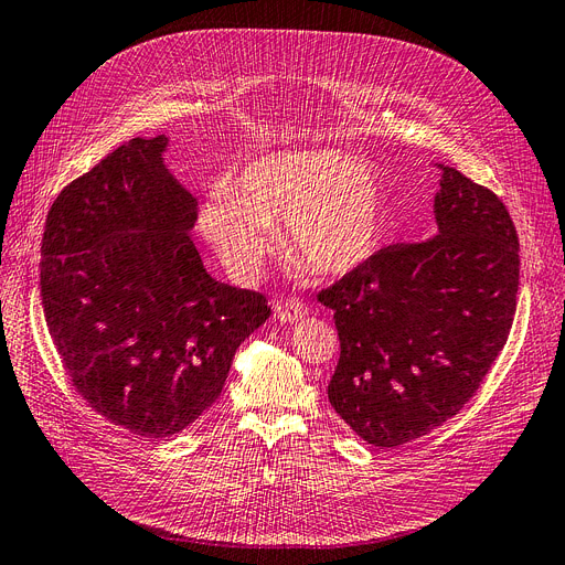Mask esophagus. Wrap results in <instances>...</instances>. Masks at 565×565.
Segmentation results:
<instances>
[{
    "mask_svg": "<svg viewBox=\"0 0 565 565\" xmlns=\"http://www.w3.org/2000/svg\"><path fill=\"white\" fill-rule=\"evenodd\" d=\"M275 313H277L279 321H284V323H296V321H300V318H305L309 313V307L302 300H298V298H286V300H281L277 305Z\"/></svg>",
    "mask_w": 565,
    "mask_h": 565,
    "instance_id": "obj_1",
    "label": "esophagus"
}]
</instances>
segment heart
<instances>
[{"instance_id":"heart-1","label":"heart","mask_w":565,"mask_h":565,"mask_svg":"<svg viewBox=\"0 0 565 565\" xmlns=\"http://www.w3.org/2000/svg\"><path fill=\"white\" fill-rule=\"evenodd\" d=\"M286 224L290 254L321 275H347L370 260L383 231L381 189L364 161L334 150H290L242 170L201 214L205 237L237 279L258 275Z\"/></svg>"}]
</instances>
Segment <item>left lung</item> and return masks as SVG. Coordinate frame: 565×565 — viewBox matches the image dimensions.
<instances>
[{"label": "left lung", "instance_id": "8db88e82", "mask_svg": "<svg viewBox=\"0 0 565 565\" xmlns=\"http://www.w3.org/2000/svg\"><path fill=\"white\" fill-rule=\"evenodd\" d=\"M444 168L438 233L376 252L318 290L334 311L328 397L379 448L420 438L469 404L503 351L520 288V239L494 191Z\"/></svg>", "mask_w": 565, "mask_h": 565}]
</instances>
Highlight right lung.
I'll use <instances>...</instances> for the list:
<instances>
[{
	"instance_id": "add662e5",
	"label": "right lung",
	"mask_w": 565,
	"mask_h": 565,
	"mask_svg": "<svg viewBox=\"0 0 565 565\" xmlns=\"http://www.w3.org/2000/svg\"><path fill=\"white\" fill-rule=\"evenodd\" d=\"M168 138H134L47 210L41 305L78 395L138 436L186 429L222 395L239 343L273 309L212 279L189 235L193 195L168 173Z\"/></svg>"
}]
</instances>
